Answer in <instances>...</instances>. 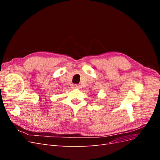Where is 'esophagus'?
<instances>
[{
    "instance_id": "34e87169",
    "label": "esophagus",
    "mask_w": 160,
    "mask_h": 160,
    "mask_svg": "<svg viewBox=\"0 0 160 160\" xmlns=\"http://www.w3.org/2000/svg\"><path fill=\"white\" fill-rule=\"evenodd\" d=\"M79 88H80V86H79V85H74V88L75 89H79Z\"/></svg>"
}]
</instances>
